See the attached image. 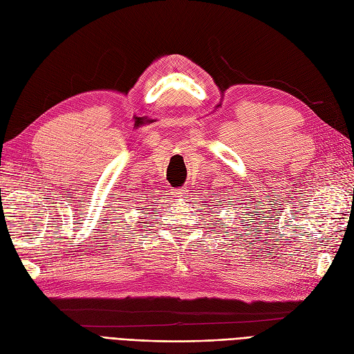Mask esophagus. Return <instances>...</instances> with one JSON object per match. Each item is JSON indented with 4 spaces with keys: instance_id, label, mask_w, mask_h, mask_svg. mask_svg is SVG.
Here are the masks:
<instances>
[{
    "instance_id": "obj_1",
    "label": "esophagus",
    "mask_w": 354,
    "mask_h": 354,
    "mask_svg": "<svg viewBox=\"0 0 354 354\" xmlns=\"http://www.w3.org/2000/svg\"><path fill=\"white\" fill-rule=\"evenodd\" d=\"M186 192H187V189H186V187L174 189V190H173V195H174L176 198H181V196H185V195H186Z\"/></svg>"
}]
</instances>
